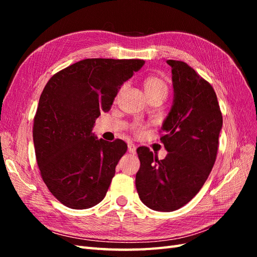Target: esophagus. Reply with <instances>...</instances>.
I'll return each mask as SVG.
<instances>
[{"label": "esophagus", "instance_id": "esophagus-1", "mask_svg": "<svg viewBox=\"0 0 257 257\" xmlns=\"http://www.w3.org/2000/svg\"><path fill=\"white\" fill-rule=\"evenodd\" d=\"M127 148H128V152H131V153H136V145H134V144H128L127 145Z\"/></svg>", "mask_w": 257, "mask_h": 257}]
</instances>
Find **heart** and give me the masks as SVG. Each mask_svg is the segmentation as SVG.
<instances>
[{
    "instance_id": "heart-1",
    "label": "heart",
    "mask_w": 257,
    "mask_h": 257,
    "mask_svg": "<svg viewBox=\"0 0 257 257\" xmlns=\"http://www.w3.org/2000/svg\"><path fill=\"white\" fill-rule=\"evenodd\" d=\"M144 90L148 98H153L157 96L166 97L168 93V84L164 77L160 75L148 76L144 80ZM146 130V125L143 123H135L132 125V131L135 134H143Z\"/></svg>"
}]
</instances>
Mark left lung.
Here are the masks:
<instances>
[{
    "instance_id": "left-lung-1",
    "label": "left lung",
    "mask_w": 257,
    "mask_h": 257,
    "mask_svg": "<svg viewBox=\"0 0 257 257\" xmlns=\"http://www.w3.org/2000/svg\"><path fill=\"white\" fill-rule=\"evenodd\" d=\"M172 66L174 105L160 137L168 151L164 160L139 147L136 189L143 203L157 211H174L196 195L211 172L219 149L223 116L207 80L182 61Z\"/></svg>"
}]
</instances>
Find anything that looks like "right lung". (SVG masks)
Listing matches in <instances>:
<instances>
[{
    "label": "right lung",
    "mask_w": 257,
    "mask_h": 257,
    "mask_svg": "<svg viewBox=\"0 0 257 257\" xmlns=\"http://www.w3.org/2000/svg\"><path fill=\"white\" fill-rule=\"evenodd\" d=\"M144 64L139 59H84L45 85L33 122L35 155L43 181L64 206L88 209L105 197L127 146L121 139L98 141L92 127Z\"/></svg>",
    "instance_id": "1"
}]
</instances>
